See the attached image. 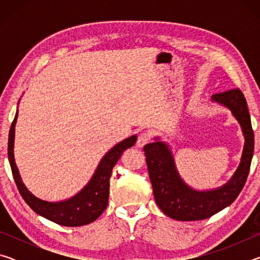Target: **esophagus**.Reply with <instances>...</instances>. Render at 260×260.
Returning <instances> with one entry per match:
<instances>
[{
    "label": "esophagus",
    "mask_w": 260,
    "mask_h": 260,
    "mask_svg": "<svg viewBox=\"0 0 260 260\" xmlns=\"http://www.w3.org/2000/svg\"><path fill=\"white\" fill-rule=\"evenodd\" d=\"M151 139V134L149 133V132H143V133H141L138 138V141H136V146L139 148H142L144 144H147L149 141Z\"/></svg>",
    "instance_id": "obj_1"
}]
</instances>
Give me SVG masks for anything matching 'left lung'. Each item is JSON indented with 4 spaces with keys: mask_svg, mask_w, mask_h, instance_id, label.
<instances>
[{
    "mask_svg": "<svg viewBox=\"0 0 260 260\" xmlns=\"http://www.w3.org/2000/svg\"><path fill=\"white\" fill-rule=\"evenodd\" d=\"M211 100L231 110L245 139L239 169L226 184L213 190H195L180 178L172 152L165 142L156 138V142L143 148L156 203L167 217L175 220L193 221L210 218L236 200L248 179L254 136L244 95L239 88H233L212 95Z\"/></svg>",
    "mask_w": 260,
    "mask_h": 260,
    "instance_id": "1",
    "label": "left lung"
}]
</instances>
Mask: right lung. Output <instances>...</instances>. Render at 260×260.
<instances>
[{
  "label": "right lung",
  "mask_w": 260,
  "mask_h": 260,
  "mask_svg": "<svg viewBox=\"0 0 260 260\" xmlns=\"http://www.w3.org/2000/svg\"><path fill=\"white\" fill-rule=\"evenodd\" d=\"M17 117H18V111L16 113L15 119L10 127V132H9L8 157L17 188L24 201L34 212L61 226L78 227L95 221L107 209L109 202L110 177H111L113 166L117 164V161L121 157V153L126 149L134 146L136 135L121 141L111 150L105 153L90 181L76 196L61 202H47L35 197L25 187V184L21 181L19 171L17 169L14 157L15 126Z\"/></svg>",
  "instance_id": "1"
}]
</instances>
